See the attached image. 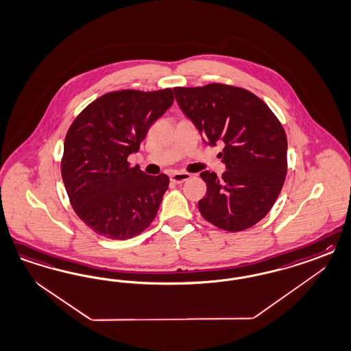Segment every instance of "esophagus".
Here are the masks:
<instances>
[{"instance_id": "obj_1", "label": "esophagus", "mask_w": 351, "mask_h": 351, "mask_svg": "<svg viewBox=\"0 0 351 351\" xmlns=\"http://www.w3.org/2000/svg\"><path fill=\"white\" fill-rule=\"evenodd\" d=\"M190 178H191V174L190 173H183V171H177V173H173L170 176V181L173 183H177V184L183 183V182L187 181Z\"/></svg>"}]
</instances>
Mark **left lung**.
<instances>
[{
    "label": "left lung",
    "mask_w": 351,
    "mask_h": 351,
    "mask_svg": "<svg viewBox=\"0 0 351 351\" xmlns=\"http://www.w3.org/2000/svg\"><path fill=\"white\" fill-rule=\"evenodd\" d=\"M183 113L204 142L223 146L219 158L226 171L200 177L206 193L199 210L212 225L237 232L254 226L267 215L287 176V136L269 106L253 93L225 85L174 88Z\"/></svg>",
    "instance_id": "left-lung-1"
}]
</instances>
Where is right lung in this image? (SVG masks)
<instances>
[{
  "label": "right lung",
  "instance_id": "1",
  "mask_svg": "<svg viewBox=\"0 0 351 351\" xmlns=\"http://www.w3.org/2000/svg\"><path fill=\"white\" fill-rule=\"evenodd\" d=\"M171 89L119 90L91 102L69 126L60 164L71 205L104 238L139 235L158 215L168 190L167 174L130 167L149 126L171 107Z\"/></svg>",
  "mask_w": 351,
  "mask_h": 351
}]
</instances>
